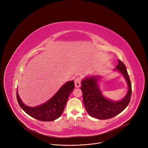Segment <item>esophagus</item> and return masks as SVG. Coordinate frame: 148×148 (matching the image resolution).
<instances>
[{
    "mask_svg": "<svg viewBox=\"0 0 148 148\" xmlns=\"http://www.w3.org/2000/svg\"><path fill=\"white\" fill-rule=\"evenodd\" d=\"M74 82H75V87L76 88H79L81 86V79L79 77L75 79Z\"/></svg>",
    "mask_w": 148,
    "mask_h": 148,
    "instance_id": "obj_1",
    "label": "esophagus"
}]
</instances>
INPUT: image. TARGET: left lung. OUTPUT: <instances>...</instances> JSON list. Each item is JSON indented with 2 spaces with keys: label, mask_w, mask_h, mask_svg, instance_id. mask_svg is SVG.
I'll list each match as a JSON object with an SVG mask.
<instances>
[{
  "label": "left lung",
  "mask_w": 148,
  "mask_h": 148,
  "mask_svg": "<svg viewBox=\"0 0 148 148\" xmlns=\"http://www.w3.org/2000/svg\"><path fill=\"white\" fill-rule=\"evenodd\" d=\"M118 64L115 70L121 74L127 83L128 92L126 95L119 101L108 99L102 94L98 84L99 76H91L84 78L81 81V90L83 95V102L88 114L98 119H110L122 112L129 104L132 86L131 81L123 63L118 60Z\"/></svg>",
  "instance_id": "8db88e82"
}]
</instances>
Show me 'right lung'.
<instances>
[{
  "label": "right lung",
  "mask_w": 148,
  "mask_h": 148,
  "mask_svg": "<svg viewBox=\"0 0 148 148\" xmlns=\"http://www.w3.org/2000/svg\"><path fill=\"white\" fill-rule=\"evenodd\" d=\"M74 88V81H67L49 100L34 107L25 105L21 100L17 90V99L20 107L27 114L41 121L50 122L58 119L61 115L68 98Z\"/></svg>",
  "instance_id": "obj_1"
}]
</instances>
